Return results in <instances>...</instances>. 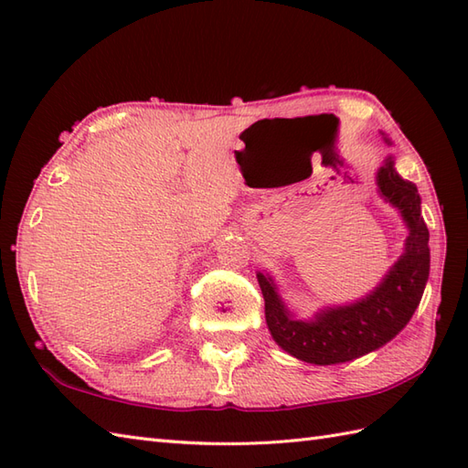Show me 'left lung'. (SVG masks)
<instances>
[{
	"instance_id": "obj_1",
	"label": "left lung",
	"mask_w": 468,
	"mask_h": 468,
	"mask_svg": "<svg viewBox=\"0 0 468 468\" xmlns=\"http://www.w3.org/2000/svg\"><path fill=\"white\" fill-rule=\"evenodd\" d=\"M376 183L378 193L399 208L410 233L400 260L374 292L356 303L327 307L315 314L314 320L303 322L295 320L283 305L271 277L257 273L265 300L267 327L277 346L297 360L330 366L378 350L410 322L422 300L431 271V250L429 229L420 215L419 188L394 171L392 158H386Z\"/></svg>"
}]
</instances>
